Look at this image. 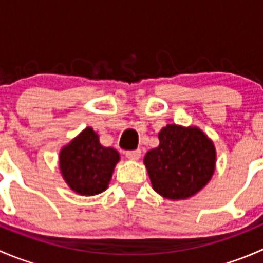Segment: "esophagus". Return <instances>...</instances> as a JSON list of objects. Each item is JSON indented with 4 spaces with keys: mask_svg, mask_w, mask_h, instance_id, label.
<instances>
[{
    "mask_svg": "<svg viewBox=\"0 0 263 263\" xmlns=\"http://www.w3.org/2000/svg\"><path fill=\"white\" fill-rule=\"evenodd\" d=\"M126 156L129 159V160H139L140 156H141V150H132L127 151Z\"/></svg>",
    "mask_w": 263,
    "mask_h": 263,
    "instance_id": "34e87169",
    "label": "esophagus"
}]
</instances>
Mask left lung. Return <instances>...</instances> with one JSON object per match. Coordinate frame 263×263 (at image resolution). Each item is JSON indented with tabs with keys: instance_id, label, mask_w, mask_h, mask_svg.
I'll return each instance as SVG.
<instances>
[{
	"instance_id": "8db88e82",
	"label": "left lung",
	"mask_w": 263,
	"mask_h": 263,
	"mask_svg": "<svg viewBox=\"0 0 263 263\" xmlns=\"http://www.w3.org/2000/svg\"><path fill=\"white\" fill-rule=\"evenodd\" d=\"M159 141L144 159L155 192L169 200H184L208 184L215 171L216 150L198 127L166 124L159 132Z\"/></svg>"
}]
</instances>
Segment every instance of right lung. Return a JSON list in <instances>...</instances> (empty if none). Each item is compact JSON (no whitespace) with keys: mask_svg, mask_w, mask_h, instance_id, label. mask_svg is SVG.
I'll return each instance as SVG.
<instances>
[{"mask_svg":"<svg viewBox=\"0 0 263 263\" xmlns=\"http://www.w3.org/2000/svg\"><path fill=\"white\" fill-rule=\"evenodd\" d=\"M118 151L105 147L91 127H86L60 153V169L68 187L82 196H94L108 188Z\"/></svg>","mask_w":263,"mask_h":263,"instance_id":"obj_1","label":"right lung"}]
</instances>
